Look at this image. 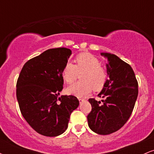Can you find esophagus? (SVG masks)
Returning <instances> with one entry per match:
<instances>
[{"label": "esophagus", "instance_id": "34e87169", "mask_svg": "<svg viewBox=\"0 0 154 154\" xmlns=\"http://www.w3.org/2000/svg\"><path fill=\"white\" fill-rule=\"evenodd\" d=\"M79 103H83V102H84L85 101V100L84 99H82V98H79Z\"/></svg>", "mask_w": 154, "mask_h": 154}]
</instances>
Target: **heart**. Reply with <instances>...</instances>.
<instances>
[{"label": "heart", "mask_w": 154, "mask_h": 154, "mask_svg": "<svg viewBox=\"0 0 154 154\" xmlns=\"http://www.w3.org/2000/svg\"><path fill=\"white\" fill-rule=\"evenodd\" d=\"M82 73L79 81L67 88L69 94L77 98H84L91 93L93 89L100 90L107 79V72L100 66L99 59L89 53H82L76 58V64L67 62L62 71L63 79L69 84L74 82L79 74Z\"/></svg>", "instance_id": "1"}]
</instances>
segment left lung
Returning a JSON list of instances; mask_svg holds the SVG:
<instances>
[{
  "label": "left lung",
  "mask_w": 154,
  "mask_h": 154,
  "mask_svg": "<svg viewBox=\"0 0 154 154\" xmlns=\"http://www.w3.org/2000/svg\"><path fill=\"white\" fill-rule=\"evenodd\" d=\"M108 60L106 79L98 95L97 101L90 98L92 111L88 114V126L99 135H109L119 130L131 116L137 95L138 84L132 67L116 55L100 53Z\"/></svg>",
  "instance_id": "left-lung-1"
}]
</instances>
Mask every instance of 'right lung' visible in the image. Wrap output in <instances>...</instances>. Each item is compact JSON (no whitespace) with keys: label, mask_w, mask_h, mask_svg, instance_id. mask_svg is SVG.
Listing matches in <instances>:
<instances>
[{"label":"right lung","mask_w":154,"mask_h":154,"mask_svg":"<svg viewBox=\"0 0 154 154\" xmlns=\"http://www.w3.org/2000/svg\"><path fill=\"white\" fill-rule=\"evenodd\" d=\"M71 54L66 48L48 49L26 62L19 76L17 98L21 113L40 135L56 137L63 133L79 104L74 95L59 97L63 69Z\"/></svg>","instance_id":"add662e5"}]
</instances>
